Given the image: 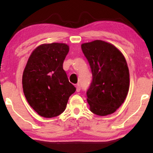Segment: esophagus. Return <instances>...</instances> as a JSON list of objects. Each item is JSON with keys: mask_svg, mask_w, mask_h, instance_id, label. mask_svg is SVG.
<instances>
[{"mask_svg": "<svg viewBox=\"0 0 153 153\" xmlns=\"http://www.w3.org/2000/svg\"><path fill=\"white\" fill-rule=\"evenodd\" d=\"M75 88H76V91L77 92H79V91H80V86L79 84H77L76 85H75Z\"/></svg>", "mask_w": 153, "mask_h": 153, "instance_id": "1", "label": "esophagus"}]
</instances>
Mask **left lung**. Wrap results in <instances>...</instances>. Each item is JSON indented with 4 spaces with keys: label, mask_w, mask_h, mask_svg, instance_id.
Wrapping results in <instances>:
<instances>
[{
    "label": "left lung",
    "mask_w": 153,
    "mask_h": 153,
    "mask_svg": "<svg viewBox=\"0 0 153 153\" xmlns=\"http://www.w3.org/2000/svg\"><path fill=\"white\" fill-rule=\"evenodd\" d=\"M81 49L92 72L87 91L90 110L99 116L114 113L124 102L129 88V72L123 54L102 40L83 43Z\"/></svg>",
    "instance_id": "8db88e82"
}]
</instances>
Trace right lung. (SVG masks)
<instances>
[{
	"label": "right lung",
	"mask_w": 153,
	"mask_h": 153,
	"mask_svg": "<svg viewBox=\"0 0 153 153\" xmlns=\"http://www.w3.org/2000/svg\"><path fill=\"white\" fill-rule=\"evenodd\" d=\"M68 52L66 44H43L29 56L23 73V91L29 104L41 117L61 114L76 90L63 70Z\"/></svg>",
	"instance_id": "obj_1"
}]
</instances>
